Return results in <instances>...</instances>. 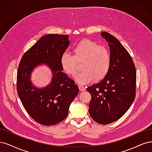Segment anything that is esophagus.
Segmentation results:
<instances>
[{"label": "esophagus", "instance_id": "esophagus-1", "mask_svg": "<svg viewBox=\"0 0 152 152\" xmlns=\"http://www.w3.org/2000/svg\"><path fill=\"white\" fill-rule=\"evenodd\" d=\"M79 88H80V90L81 91H85L86 90V88L85 86H81V85L79 86Z\"/></svg>", "mask_w": 152, "mask_h": 152}]
</instances>
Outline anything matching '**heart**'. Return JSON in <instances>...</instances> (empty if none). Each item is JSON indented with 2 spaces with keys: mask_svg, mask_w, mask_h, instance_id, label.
Wrapping results in <instances>:
<instances>
[{
  "mask_svg": "<svg viewBox=\"0 0 152 152\" xmlns=\"http://www.w3.org/2000/svg\"><path fill=\"white\" fill-rule=\"evenodd\" d=\"M73 56L67 52L60 58V64L64 72L74 76L78 70L77 63L82 62L83 71L75 80L79 85L88 84L95 79L103 80L109 71L111 63L110 52L106 47L88 39H83L72 48Z\"/></svg>",
  "mask_w": 152,
  "mask_h": 152,
  "instance_id": "b5f03b06",
  "label": "heart"
}]
</instances>
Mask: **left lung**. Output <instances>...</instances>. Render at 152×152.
<instances>
[{
  "instance_id": "1",
  "label": "left lung",
  "mask_w": 152,
  "mask_h": 152,
  "mask_svg": "<svg viewBox=\"0 0 152 152\" xmlns=\"http://www.w3.org/2000/svg\"><path fill=\"white\" fill-rule=\"evenodd\" d=\"M101 36L108 42L111 63L107 75L100 82L86 90L91 95L89 114L100 124L119 119L136 96V71L133 59L117 39L107 32Z\"/></svg>"
}]
</instances>
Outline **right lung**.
<instances>
[{
	"label": "right lung",
	"mask_w": 152,
	"mask_h": 152,
	"mask_svg": "<svg viewBox=\"0 0 152 152\" xmlns=\"http://www.w3.org/2000/svg\"><path fill=\"white\" fill-rule=\"evenodd\" d=\"M67 35L42 37L23 56L17 73V91L28 114L38 123L55 125L67 116L69 106L78 94L75 81L62 72L60 58L69 45ZM46 63L53 72L50 84L38 89L30 77L34 68Z\"/></svg>",
	"instance_id": "1"
}]
</instances>
